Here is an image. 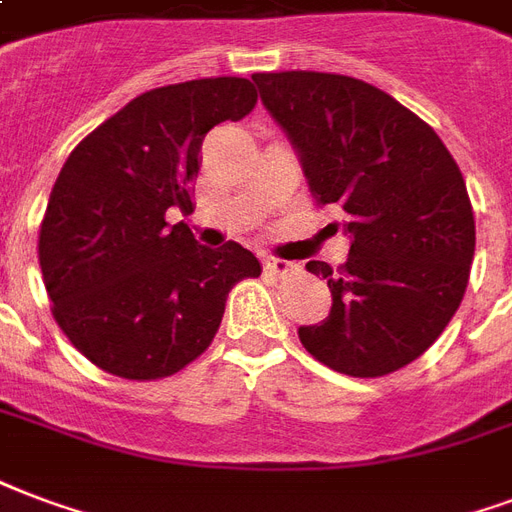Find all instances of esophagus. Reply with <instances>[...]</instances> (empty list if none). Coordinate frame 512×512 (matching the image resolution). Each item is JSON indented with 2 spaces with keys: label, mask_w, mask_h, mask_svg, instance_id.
<instances>
[{
  "label": "esophagus",
  "mask_w": 512,
  "mask_h": 512,
  "mask_svg": "<svg viewBox=\"0 0 512 512\" xmlns=\"http://www.w3.org/2000/svg\"><path fill=\"white\" fill-rule=\"evenodd\" d=\"M264 267H267L270 275H288V272L297 270V264H294V261L275 259V256H264Z\"/></svg>",
  "instance_id": "esophagus-1"
}]
</instances>
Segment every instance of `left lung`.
Returning <instances> with one entry per match:
<instances>
[{"instance_id": "1", "label": "left lung", "mask_w": 512, "mask_h": 512, "mask_svg": "<svg viewBox=\"0 0 512 512\" xmlns=\"http://www.w3.org/2000/svg\"><path fill=\"white\" fill-rule=\"evenodd\" d=\"M253 83L315 202L340 207L351 237L337 272L307 261L329 283L332 310L299 326V340L353 378L405 367L443 334L470 280L475 218L459 164L432 126L364 80L297 69L256 72Z\"/></svg>"}]
</instances>
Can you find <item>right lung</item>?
<instances>
[{
  "label": "right lung",
  "instance_id": "obj_1",
  "mask_svg": "<svg viewBox=\"0 0 512 512\" xmlns=\"http://www.w3.org/2000/svg\"><path fill=\"white\" fill-rule=\"evenodd\" d=\"M256 105L245 78L145 91L64 161L40 226L53 318L88 361L129 380L175 375L213 343L226 297L261 264L240 242L207 248L191 213L202 140Z\"/></svg>",
  "mask_w": 512,
  "mask_h": 512
}]
</instances>
